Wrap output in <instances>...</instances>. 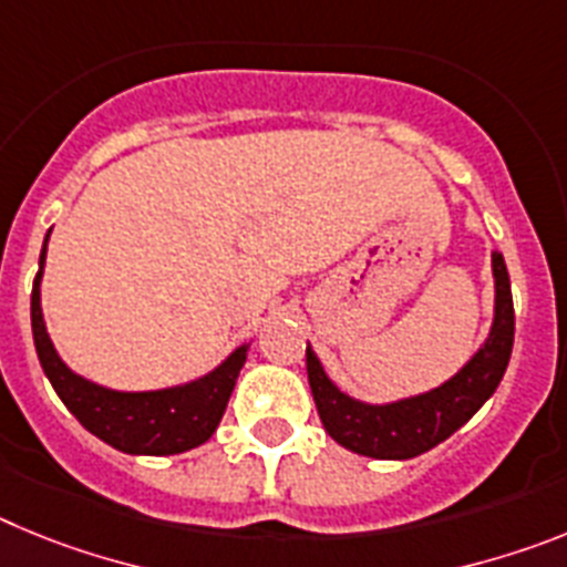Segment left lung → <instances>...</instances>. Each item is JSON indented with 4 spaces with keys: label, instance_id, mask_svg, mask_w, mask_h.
Returning <instances> with one entry per match:
<instances>
[{
    "label": "left lung",
    "instance_id": "8db88e82",
    "mask_svg": "<svg viewBox=\"0 0 567 567\" xmlns=\"http://www.w3.org/2000/svg\"><path fill=\"white\" fill-rule=\"evenodd\" d=\"M494 269V323L468 363L432 392L394 403H363L349 398L323 372L312 346H307V374L320 423L334 443L363 457L412 460L452 437L497 392L514 349V300L505 260L491 252Z\"/></svg>",
    "mask_w": 567,
    "mask_h": 567
}]
</instances>
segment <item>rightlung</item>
I'll return each mask as SVG.
<instances>
[{
    "label": "right lung",
    "mask_w": 567,
    "mask_h": 567,
    "mask_svg": "<svg viewBox=\"0 0 567 567\" xmlns=\"http://www.w3.org/2000/svg\"><path fill=\"white\" fill-rule=\"evenodd\" d=\"M48 238L39 255V272L30 292V327H33L39 363L70 414L90 434H96L99 440L124 454L167 457V454H182L207 443L221 423L249 346H238L221 365H215L204 378L169 385V389H155V392H115V389L82 378L59 358L42 318L39 284H42L44 258H48Z\"/></svg>",
    "instance_id": "obj_1"
}]
</instances>
